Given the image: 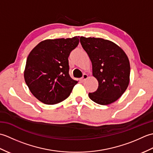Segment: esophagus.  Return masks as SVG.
I'll use <instances>...</instances> for the list:
<instances>
[{
	"label": "esophagus",
	"instance_id": "34e87169",
	"mask_svg": "<svg viewBox=\"0 0 153 153\" xmlns=\"http://www.w3.org/2000/svg\"><path fill=\"white\" fill-rule=\"evenodd\" d=\"M88 77H89L88 75H87V74H84L83 77H82V79H82V82H85V81L87 78H88Z\"/></svg>",
	"mask_w": 153,
	"mask_h": 153
}]
</instances>
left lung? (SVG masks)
<instances>
[{"mask_svg":"<svg viewBox=\"0 0 153 153\" xmlns=\"http://www.w3.org/2000/svg\"><path fill=\"white\" fill-rule=\"evenodd\" d=\"M80 43L92 63L93 76L98 89L89 93L93 101L110 105L121 97L129 83L130 64L125 52L112 41L102 38L81 37Z\"/></svg>","mask_w":153,"mask_h":153,"instance_id":"obj_1","label":"left lung"}]
</instances>
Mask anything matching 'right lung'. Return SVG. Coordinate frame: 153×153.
<instances>
[{"label": "right lung", "instance_id": "right-lung-1", "mask_svg": "<svg viewBox=\"0 0 153 153\" xmlns=\"http://www.w3.org/2000/svg\"><path fill=\"white\" fill-rule=\"evenodd\" d=\"M79 36L46 39L29 54L24 76L29 89L39 101L55 105L70 96L77 81L70 76L68 57Z\"/></svg>", "mask_w": 153, "mask_h": 153}]
</instances>
